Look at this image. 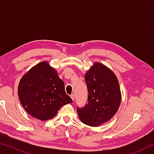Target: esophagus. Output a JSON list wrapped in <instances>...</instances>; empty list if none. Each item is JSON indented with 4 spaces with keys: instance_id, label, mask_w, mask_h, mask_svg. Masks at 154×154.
Returning a JSON list of instances; mask_svg holds the SVG:
<instances>
[{
    "instance_id": "esophagus-1",
    "label": "esophagus",
    "mask_w": 154,
    "mask_h": 154,
    "mask_svg": "<svg viewBox=\"0 0 154 154\" xmlns=\"http://www.w3.org/2000/svg\"><path fill=\"white\" fill-rule=\"evenodd\" d=\"M71 98H72V100L74 101V100H75V95L73 94H72L71 95Z\"/></svg>"
}]
</instances>
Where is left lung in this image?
<instances>
[{
  "label": "left lung",
  "instance_id": "1",
  "mask_svg": "<svg viewBox=\"0 0 154 154\" xmlns=\"http://www.w3.org/2000/svg\"><path fill=\"white\" fill-rule=\"evenodd\" d=\"M88 103L77 108L80 120L90 126H98L111 119L121 103L118 78L105 65L96 62L85 75Z\"/></svg>",
  "mask_w": 154,
  "mask_h": 154
}]
</instances>
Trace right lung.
<instances>
[{"label":"right lung","instance_id":"add662e5","mask_svg":"<svg viewBox=\"0 0 154 154\" xmlns=\"http://www.w3.org/2000/svg\"><path fill=\"white\" fill-rule=\"evenodd\" d=\"M18 96L28 113L42 121L54 118L62 106L71 103L64 83L47 62L33 66L20 79Z\"/></svg>","mask_w":154,"mask_h":154}]
</instances>
